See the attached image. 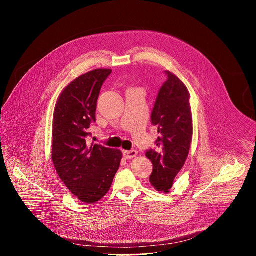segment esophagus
I'll use <instances>...</instances> for the list:
<instances>
[{
    "label": "esophagus",
    "instance_id": "34e87169",
    "mask_svg": "<svg viewBox=\"0 0 256 256\" xmlns=\"http://www.w3.org/2000/svg\"><path fill=\"white\" fill-rule=\"evenodd\" d=\"M137 154H138L137 150H125L123 152V156H124L125 158H135L137 156Z\"/></svg>",
    "mask_w": 256,
    "mask_h": 256
}]
</instances>
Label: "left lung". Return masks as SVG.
<instances>
[{
	"instance_id": "left-lung-1",
	"label": "left lung",
	"mask_w": 256,
	"mask_h": 256,
	"mask_svg": "<svg viewBox=\"0 0 256 256\" xmlns=\"http://www.w3.org/2000/svg\"><path fill=\"white\" fill-rule=\"evenodd\" d=\"M164 73L168 78L150 114L160 136L154 142L156 148L146 150V156L152 164L150 182L156 191L168 193L188 156L193 127L187 88L176 74Z\"/></svg>"
}]
</instances>
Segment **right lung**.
Wrapping results in <instances>:
<instances>
[{
    "label": "right lung",
    "mask_w": 256,
    "mask_h": 256,
    "mask_svg": "<svg viewBox=\"0 0 256 256\" xmlns=\"http://www.w3.org/2000/svg\"><path fill=\"white\" fill-rule=\"evenodd\" d=\"M111 72L98 69L76 78L61 94L54 112V166L72 194L88 204L108 192L122 158L119 150L88 141L102 86Z\"/></svg>",
    "instance_id": "right-lung-1"
}]
</instances>
